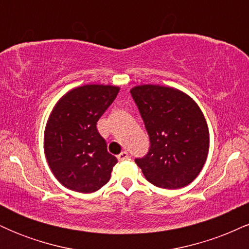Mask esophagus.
<instances>
[{"instance_id":"esophagus-1","label":"esophagus","mask_w":249,"mask_h":249,"mask_svg":"<svg viewBox=\"0 0 249 249\" xmlns=\"http://www.w3.org/2000/svg\"><path fill=\"white\" fill-rule=\"evenodd\" d=\"M117 158H118V160H126L128 158V153L126 151H123V152H121L117 156Z\"/></svg>"}]
</instances>
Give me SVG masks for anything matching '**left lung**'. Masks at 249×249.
<instances>
[{"label":"left lung","instance_id":"obj_1","mask_svg":"<svg viewBox=\"0 0 249 249\" xmlns=\"http://www.w3.org/2000/svg\"><path fill=\"white\" fill-rule=\"evenodd\" d=\"M130 92L151 142L148 153L136 164L154 186H187L201 172L210 150V131L199 105L171 87L142 84Z\"/></svg>","mask_w":249,"mask_h":249}]
</instances>
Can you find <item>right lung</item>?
<instances>
[{
    "instance_id": "1",
    "label": "right lung",
    "mask_w": 249,
    "mask_h": 249,
    "mask_svg": "<svg viewBox=\"0 0 249 249\" xmlns=\"http://www.w3.org/2000/svg\"><path fill=\"white\" fill-rule=\"evenodd\" d=\"M119 90L110 84L73 88L50 112L43 147L51 172L64 187L92 193L110 180L117 158L107 152L96 124Z\"/></svg>"
}]
</instances>
